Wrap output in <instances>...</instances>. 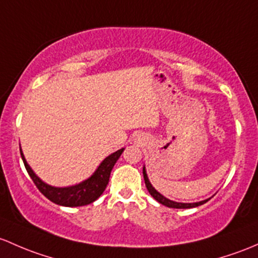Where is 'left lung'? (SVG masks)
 I'll list each match as a JSON object with an SVG mask.
<instances>
[{
  "mask_svg": "<svg viewBox=\"0 0 258 258\" xmlns=\"http://www.w3.org/2000/svg\"><path fill=\"white\" fill-rule=\"evenodd\" d=\"M143 178H145V183H146V186H147L148 191H150V194L152 197L154 198V199L157 200L158 203H161L162 205H165V207L168 208H175V209H189V208H195V207H199V205H203L204 203H207L208 200H204V202H199V203H193V204H188V203H175V202H172V200L167 199V198H164L163 195H161L158 193V191L156 190V189L153 188V186L151 185L150 180H148V177H147V173H146V169L145 167H143Z\"/></svg>",
  "mask_w": 258,
  "mask_h": 258,
  "instance_id": "left-lung-1",
  "label": "left lung"
}]
</instances>
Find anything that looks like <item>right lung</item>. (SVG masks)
Masks as SVG:
<instances>
[{"mask_svg": "<svg viewBox=\"0 0 258 258\" xmlns=\"http://www.w3.org/2000/svg\"><path fill=\"white\" fill-rule=\"evenodd\" d=\"M122 152H123V148L110 154L107 158L104 159V162L99 165L96 172L88 180L83 181V183L78 184V185L69 186V188H54V186L43 183L34 174L31 167L27 164L22 151L21 157L23 159L24 167H26L29 177L32 178L33 183L36 184L38 190L44 195L45 198H48L50 202L55 203V204L63 205V207H83V205L91 204L100 195L104 193L105 188H106L108 183V179H110L111 170H112L113 165L117 162V159L120 158Z\"/></svg>", "mask_w": 258, "mask_h": 258, "instance_id": "1", "label": "right lung"}]
</instances>
